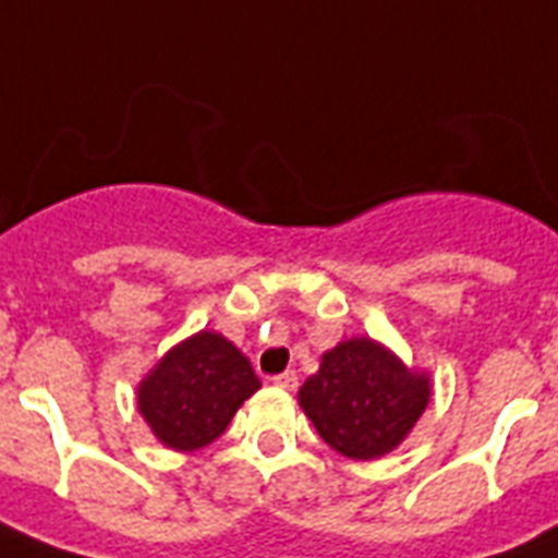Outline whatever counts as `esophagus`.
Listing matches in <instances>:
<instances>
[{"mask_svg":"<svg viewBox=\"0 0 558 558\" xmlns=\"http://www.w3.org/2000/svg\"><path fill=\"white\" fill-rule=\"evenodd\" d=\"M271 385L280 390H295L298 388V373L295 371H287V373H278L275 379H271Z\"/></svg>","mask_w":558,"mask_h":558,"instance_id":"esophagus-1","label":"esophagus"}]
</instances>
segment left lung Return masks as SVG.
I'll return each mask as SVG.
<instances>
[{
    "label": "left lung",
    "instance_id": "8db88e82",
    "mask_svg": "<svg viewBox=\"0 0 558 558\" xmlns=\"http://www.w3.org/2000/svg\"><path fill=\"white\" fill-rule=\"evenodd\" d=\"M432 399V373L408 367L371 336L339 341L298 390L324 442L350 460H376L405 440Z\"/></svg>",
    "mask_w": 558,
    "mask_h": 558
}]
</instances>
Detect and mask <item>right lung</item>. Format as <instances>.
Returning a JSON list of instances; mask_svg holds the SVG:
<instances>
[{"label": "right lung", "mask_w": 558, "mask_h": 558, "mask_svg": "<svg viewBox=\"0 0 558 558\" xmlns=\"http://www.w3.org/2000/svg\"><path fill=\"white\" fill-rule=\"evenodd\" d=\"M260 388L252 362L214 330H199L144 373L135 402L153 437L173 451L205 449Z\"/></svg>", "instance_id": "obj_1"}]
</instances>
